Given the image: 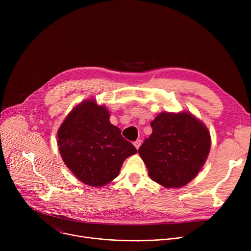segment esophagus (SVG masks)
<instances>
[{"mask_svg":"<svg viewBox=\"0 0 251 251\" xmlns=\"http://www.w3.org/2000/svg\"><path fill=\"white\" fill-rule=\"evenodd\" d=\"M141 143H142V141L141 140H136L135 142H134V146H135V148L138 150L139 148H140V146H141Z\"/></svg>","mask_w":251,"mask_h":251,"instance_id":"esophagus-1","label":"esophagus"}]
</instances>
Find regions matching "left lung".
<instances>
[{
    "label": "left lung",
    "instance_id": "obj_1",
    "mask_svg": "<svg viewBox=\"0 0 251 251\" xmlns=\"http://www.w3.org/2000/svg\"><path fill=\"white\" fill-rule=\"evenodd\" d=\"M139 148L149 176L165 188H182L200 173L210 150L207 127L189 111L161 112Z\"/></svg>",
    "mask_w": 251,
    "mask_h": 251
}]
</instances>
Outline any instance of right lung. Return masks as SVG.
I'll list each match as a JSON object with an SVG mask.
<instances>
[{"label":"right lung","mask_w":251,"mask_h":251,"mask_svg":"<svg viewBox=\"0 0 251 251\" xmlns=\"http://www.w3.org/2000/svg\"><path fill=\"white\" fill-rule=\"evenodd\" d=\"M109 118L106 106L89 98L74 107L57 130L64 164L80 182L93 188L112 182L123 162L137 153Z\"/></svg>","instance_id":"right-lung-1"}]
</instances>
